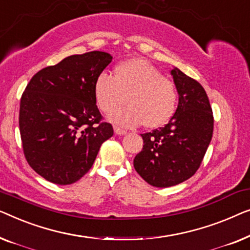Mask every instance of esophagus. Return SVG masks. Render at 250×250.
Returning a JSON list of instances; mask_svg holds the SVG:
<instances>
[{"mask_svg":"<svg viewBox=\"0 0 250 250\" xmlns=\"http://www.w3.org/2000/svg\"><path fill=\"white\" fill-rule=\"evenodd\" d=\"M114 133L115 135H125V133H126V131L125 129L119 128V126H114Z\"/></svg>","mask_w":250,"mask_h":250,"instance_id":"34e87169","label":"esophagus"}]
</instances>
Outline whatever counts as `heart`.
Here are the masks:
<instances>
[{"label":"heart","instance_id":"heart-1","mask_svg":"<svg viewBox=\"0 0 250 250\" xmlns=\"http://www.w3.org/2000/svg\"><path fill=\"white\" fill-rule=\"evenodd\" d=\"M94 94L98 108L105 113L128 101V106L112 112L110 120L129 128L142 124L146 128L165 125L178 103L175 83L144 59L121 62L115 68L114 76L107 71L101 72L95 80Z\"/></svg>","mask_w":250,"mask_h":250}]
</instances>
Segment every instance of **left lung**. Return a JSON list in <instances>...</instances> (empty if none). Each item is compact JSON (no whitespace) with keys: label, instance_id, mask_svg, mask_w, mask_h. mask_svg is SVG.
I'll return each mask as SVG.
<instances>
[{"label":"left lung","instance_id":"1","mask_svg":"<svg viewBox=\"0 0 250 250\" xmlns=\"http://www.w3.org/2000/svg\"><path fill=\"white\" fill-rule=\"evenodd\" d=\"M179 93L175 113L164 126L142 133V152L133 167L147 184L167 188L192 177L202 164L213 136L214 118L205 89L197 80L174 68Z\"/></svg>","mask_w":250,"mask_h":250}]
</instances>
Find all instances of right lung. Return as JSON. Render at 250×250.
<instances>
[{
	"label": "right lung",
	"mask_w": 250,
	"mask_h": 250,
	"mask_svg": "<svg viewBox=\"0 0 250 250\" xmlns=\"http://www.w3.org/2000/svg\"><path fill=\"white\" fill-rule=\"evenodd\" d=\"M112 56L93 51L42 69L20 100L23 155L35 172L56 185H71L93 165L113 126L96 106L94 83Z\"/></svg>",
	"instance_id": "right-lung-1"
}]
</instances>
